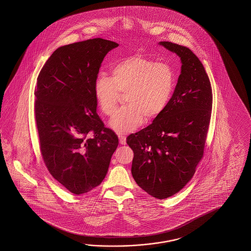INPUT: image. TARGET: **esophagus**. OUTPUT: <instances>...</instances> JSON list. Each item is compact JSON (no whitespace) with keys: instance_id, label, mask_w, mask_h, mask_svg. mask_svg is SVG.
Segmentation results:
<instances>
[{"instance_id":"esophagus-1","label":"esophagus","mask_w":251,"mask_h":251,"mask_svg":"<svg viewBox=\"0 0 251 251\" xmlns=\"http://www.w3.org/2000/svg\"><path fill=\"white\" fill-rule=\"evenodd\" d=\"M118 138H119V143L120 144H126V136H124V135H118Z\"/></svg>"}]
</instances>
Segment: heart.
Segmentation results:
<instances>
[{"instance_id":"obj_1","label":"heart","mask_w":251,"mask_h":251,"mask_svg":"<svg viewBox=\"0 0 251 251\" xmlns=\"http://www.w3.org/2000/svg\"><path fill=\"white\" fill-rule=\"evenodd\" d=\"M175 85V74L169 64L156 63L142 55H133L114 64L110 77L99 75L94 96L103 114L113 116L121 94L127 104L110 121L118 133L133 132L145 118L153 119L165 110Z\"/></svg>"}]
</instances>
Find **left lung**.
<instances>
[{"label": "left lung", "instance_id": "8db88e82", "mask_svg": "<svg viewBox=\"0 0 251 251\" xmlns=\"http://www.w3.org/2000/svg\"><path fill=\"white\" fill-rule=\"evenodd\" d=\"M181 62L175 91L153 122L126 138L133 151L132 175L150 196L164 199L187 185L202 159L213 93L203 64L189 48L161 41Z\"/></svg>", "mask_w": 251, "mask_h": 251}]
</instances>
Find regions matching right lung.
I'll return each instance as SVG.
<instances>
[{"label": "right lung", "mask_w": 251, "mask_h": 251, "mask_svg": "<svg viewBox=\"0 0 251 251\" xmlns=\"http://www.w3.org/2000/svg\"><path fill=\"white\" fill-rule=\"evenodd\" d=\"M118 47L100 38L60 47L38 75L35 116L43 159L75 195L101 183L118 147V135L104 126L94 96L102 61Z\"/></svg>", "instance_id": "right-lung-1"}]
</instances>
